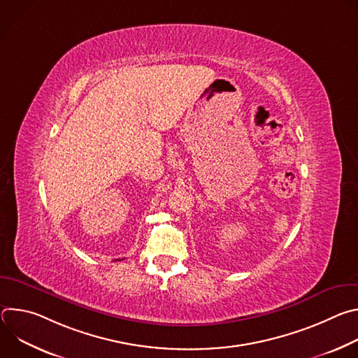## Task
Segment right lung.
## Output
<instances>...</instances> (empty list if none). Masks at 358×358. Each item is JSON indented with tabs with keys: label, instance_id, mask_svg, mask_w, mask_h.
I'll list each match as a JSON object with an SVG mask.
<instances>
[{
	"label": "right lung",
	"instance_id": "add662e5",
	"mask_svg": "<svg viewBox=\"0 0 358 358\" xmlns=\"http://www.w3.org/2000/svg\"><path fill=\"white\" fill-rule=\"evenodd\" d=\"M116 261H117V259H116ZM119 261H122V259H119Z\"/></svg>",
	"mask_w": 358,
	"mask_h": 358
}]
</instances>
